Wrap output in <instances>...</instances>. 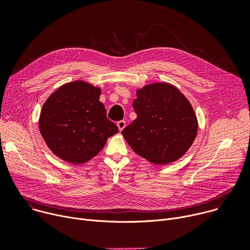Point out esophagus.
Returning <instances> with one entry per match:
<instances>
[{"instance_id": "obj_1", "label": "esophagus", "mask_w": 250, "mask_h": 250, "mask_svg": "<svg viewBox=\"0 0 250 250\" xmlns=\"http://www.w3.org/2000/svg\"><path fill=\"white\" fill-rule=\"evenodd\" d=\"M117 125H118L120 131H122V130L125 127V121H120V122H118Z\"/></svg>"}]
</instances>
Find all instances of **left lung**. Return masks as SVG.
<instances>
[{"instance_id":"8db88e82","label":"left lung","mask_w":250,"mask_h":250,"mask_svg":"<svg viewBox=\"0 0 250 250\" xmlns=\"http://www.w3.org/2000/svg\"><path fill=\"white\" fill-rule=\"evenodd\" d=\"M132 106L137 118L122 133L136 154L166 165L188 151L198 121L190 102L175 86L164 82L137 89Z\"/></svg>"}]
</instances>
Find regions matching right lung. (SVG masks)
Listing matches in <instances>:
<instances>
[{
    "mask_svg": "<svg viewBox=\"0 0 250 250\" xmlns=\"http://www.w3.org/2000/svg\"><path fill=\"white\" fill-rule=\"evenodd\" d=\"M101 89L85 81L59 87L42 105L39 126L49 149L60 159L83 164L119 132L99 101Z\"/></svg>",
    "mask_w": 250,
    "mask_h": 250,
    "instance_id": "1",
    "label": "right lung"
}]
</instances>
